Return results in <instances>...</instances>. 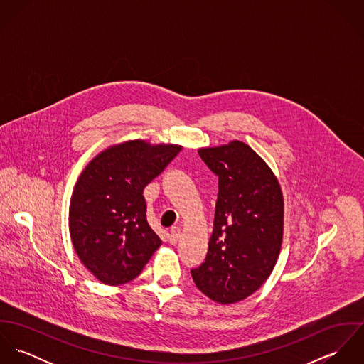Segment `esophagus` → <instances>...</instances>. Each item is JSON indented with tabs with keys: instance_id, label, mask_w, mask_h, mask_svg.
Returning a JSON list of instances; mask_svg holds the SVG:
<instances>
[{
	"instance_id": "1",
	"label": "esophagus",
	"mask_w": 364,
	"mask_h": 364,
	"mask_svg": "<svg viewBox=\"0 0 364 364\" xmlns=\"http://www.w3.org/2000/svg\"><path fill=\"white\" fill-rule=\"evenodd\" d=\"M179 237H181V228L178 225H173L171 228V231H169V242L171 244H176Z\"/></svg>"
}]
</instances>
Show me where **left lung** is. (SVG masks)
Returning <instances> with one entry per match:
<instances>
[{
  "instance_id": "8db88e82",
  "label": "left lung",
  "mask_w": 364,
  "mask_h": 364,
  "mask_svg": "<svg viewBox=\"0 0 364 364\" xmlns=\"http://www.w3.org/2000/svg\"><path fill=\"white\" fill-rule=\"evenodd\" d=\"M218 176L206 260L192 269L196 287L215 303H238L270 276L282 247L284 202L277 178L248 144L200 149Z\"/></svg>"
}]
</instances>
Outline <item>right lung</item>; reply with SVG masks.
<instances>
[{"mask_svg":"<svg viewBox=\"0 0 364 364\" xmlns=\"http://www.w3.org/2000/svg\"><path fill=\"white\" fill-rule=\"evenodd\" d=\"M182 150L130 140L95 156L81 172L70 203L73 247L105 284L136 279L162 244L147 221L144 188Z\"/></svg>","mask_w":364,"mask_h":364,"instance_id":"add662e5","label":"right lung"}]
</instances>
